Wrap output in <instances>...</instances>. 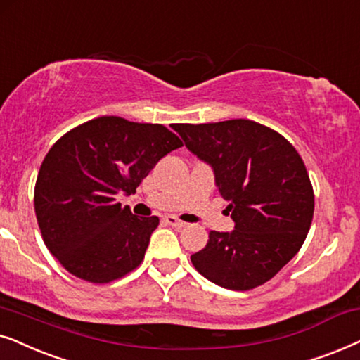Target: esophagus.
Segmentation results:
<instances>
[{
	"instance_id": "1",
	"label": "esophagus",
	"mask_w": 360,
	"mask_h": 360,
	"mask_svg": "<svg viewBox=\"0 0 360 360\" xmlns=\"http://www.w3.org/2000/svg\"><path fill=\"white\" fill-rule=\"evenodd\" d=\"M165 222H166L167 225H171V227H174V229H183V227H186V222H183V220H179L177 217H174V215H166Z\"/></svg>"
}]
</instances>
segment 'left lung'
Segmentation results:
<instances>
[{
  "label": "left lung",
  "mask_w": 360,
  "mask_h": 360,
  "mask_svg": "<svg viewBox=\"0 0 360 360\" xmlns=\"http://www.w3.org/2000/svg\"><path fill=\"white\" fill-rule=\"evenodd\" d=\"M172 128L214 167L236 222L230 233L210 230L205 248L191 255L194 268L227 290L266 283L300 252L313 220V184L300 153L278 131L245 118Z\"/></svg>",
  "instance_id": "left-lung-1"
}]
</instances>
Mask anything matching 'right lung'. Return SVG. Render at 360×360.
<instances>
[{
	"label": "right lung",
	"mask_w": 360,
	"mask_h": 360,
	"mask_svg": "<svg viewBox=\"0 0 360 360\" xmlns=\"http://www.w3.org/2000/svg\"><path fill=\"white\" fill-rule=\"evenodd\" d=\"M181 146L162 124L122 117L89 120L52 145L34 209L42 240L67 271L105 285L140 266L160 219L136 217L115 198L136 193L156 162Z\"/></svg>",
	"instance_id": "right-lung-1"
}]
</instances>
